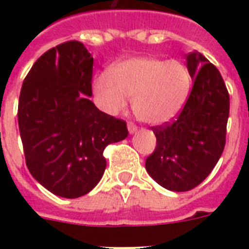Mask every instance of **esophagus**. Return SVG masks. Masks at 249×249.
<instances>
[{
  "label": "esophagus",
  "instance_id": "esophagus-1",
  "mask_svg": "<svg viewBox=\"0 0 249 249\" xmlns=\"http://www.w3.org/2000/svg\"><path fill=\"white\" fill-rule=\"evenodd\" d=\"M127 128H128V132L131 133V135H133V133L137 131V126H136L133 122H128V124H127Z\"/></svg>",
  "mask_w": 249,
  "mask_h": 249
}]
</instances>
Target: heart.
Returning a JSON list of instances; mask_svg holds the SVG:
<instances>
[{"label":"heart","mask_w":249,"mask_h":249,"mask_svg":"<svg viewBox=\"0 0 249 249\" xmlns=\"http://www.w3.org/2000/svg\"><path fill=\"white\" fill-rule=\"evenodd\" d=\"M97 77L94 91L109 113H117L133 98L136 116L149 124H163L181 113L191 89V76L179 61L136 57Z\"/></svg>","instance_id":"b5f03b06"}]
</instances>
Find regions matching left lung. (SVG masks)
<instances>
[{
    "label": "left lung",
    "instance_id": "1",
    "mask_svg": "<svg viewBox=\"0 0 249 249\" xmlns=\"http://www.w3.org/2000/svg\"><path fill=\"white\" fill-rule=\"evenodd\" d=\"M192 91L175 121L152 127L157 146L146 169L160 186L186 192L208 177L226 144L230 94L219 71L197 51L186 56Z\"/></svg>",
    "mask_w": 249,
    "mask_h": 249
}]
</instances>
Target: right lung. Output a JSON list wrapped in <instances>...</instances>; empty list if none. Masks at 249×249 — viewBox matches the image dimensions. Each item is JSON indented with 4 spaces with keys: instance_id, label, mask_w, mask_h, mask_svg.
Wrapping results in <instances>:
<instances>
[{
    "instance_id": "add662e5",
    "label": "right lung",
    "mask_w": 249,
    "mask_h": 249,
    "mask_svg": "<svg viewBox=\"0 0 249 249\" xmlns=\"http://www.w3.org/2000/svg\"><path fill=\"white\" fill-rule=\"evenodd\" d=\"M92 72L87 48L68 41L37 59L19 93L17 116L28 171L63 198L93 190L105 173V148L128 136L124 121L89 100Z\"/></svg>"
}]
</instances>
